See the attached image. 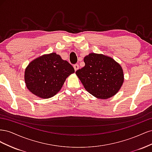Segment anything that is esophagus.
I'll list each match as a JSON object with an SVG mask.
<instances>
[{
    "instance_id": "1",
    "label": "esophagus",
    "mask_w": 152,
    "mask_h": 152,
    "mask_svg": "<svg viewBox=\"0 0 152 152\" xmlns=\"http://www.w3.org/2000/svg\"><path fill=\"white\" fill-rule=\"evenodd\" d=\"M73 67H74L75 70V71H77V70H78V69H79V65H78V64H75V65H73Z\"/></svg>"
}]
</instances>
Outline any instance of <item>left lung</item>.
I'll list each match as a JSON object with an SVG mask.
<instances>
[{
	"instance_id": "1",
	"label": "left lung",
	"mask_w": 152,
	"mask_h": 152,
	"mask_svg": "<svg viewBox=\"0 0 152 152\" xmlns=\"http://www.w3.org/2000/svg\"><path fill=\"white\" fill-rule=\"evenodd\" d=\"M85 66L77 70L85 89L99 99H108L115 94L124 82L122 67L111 58L91 53L86 56Z\"/></svg>"
}]
</instances>
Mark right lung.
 Here are the masks:
<instances>
[{
  "label": "right lung",
  "instance_id": "add662e5",
  "mask_svg": "<svg viewBox=\"0 0 152 152\" xmlns=\"http://www.w3.org/2000/svg\"><path fill=\"white\" fill-rule=\"evenodd\" d=\"M75 70L56 53L44 55L26 67L25 80L30 92L42 98H51L61 89L66 78Z\"/></svg>",
  "mask_w": 152,
  "mask_h": 152
}]
</instances>
